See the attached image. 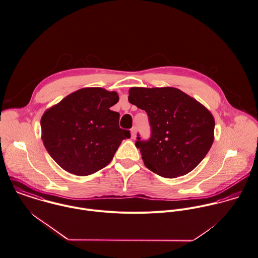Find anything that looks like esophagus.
<instances>
[{
	"label": "esophagus",
	"instance_id": "esophagus-1",
	"mask_svg": "<svg viewBox=\"0 0 258 258\" xmlns=\"http://www.w3.org/2000/svg\"><path fill=\"white\" fill-rule=\"evenodd\" d=\"M131 135H132V138L135 139L136 136H137V126H133L132 130H131Z\"/></svg>",
	"mask_w": 258,
	"mask_h": 258
}]
</instances>
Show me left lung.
<instances>
[{"label":"left lung","mask_w":258,"mask_h":258,"mask_svg":"<svg viewBox=\"0 0 258 258\" xmlns=\"http://www.w3.org/2000/svg\"><path fill=\"white\" fill-rule=\"evenodd\" d=\"M128 101L149 116L150 139L138 134L136 142L149 169L173 178L205 158L213 143L214 118L202 103L174 88H132Z\"/></svg>","instance_id":"1"}]
</instances>
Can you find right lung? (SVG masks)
Listing matches in <instances>:
<instances>
[{
  "instance_id": "1",
  "label": "right lung",
  "mask_w": 258,
  "mask_h": 258,
  "mask_svg": "<svg viewBox=\"0 0 258 258\" xmlns=\"http://www.w3.org/2000/svg\"><path fill=\"white\" fill-rule=\"evenodd\" d=\"M115 92L79 90L48 109L41 119L42 140L52 159L76 175H90L106 166L131 132L118 125L119 113L109 107Z\"/></svg>"
}]
</instances>
